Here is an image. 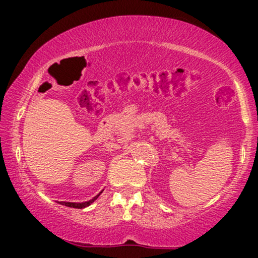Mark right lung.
<instances>
[{
	"instance_id": "obj_1",
	"label": "right lung",
	"mask_w": 258,
	"mask_h": 258,
	"mask_svg": "<svg viewBox=\"0 0 258 258\" xmlns=\"http://www.w3.org/2000/svg\"><path fill=\"white\" fill-rule=\"evenodd\" d=\"M100 193H102V191H100ZM100 193L98 195H96V197H94L93 199H91V200H88V201H85V203H67V201H60V203H59V204H61V205H65V206H68V207H74V209H85V207L90 206L94 200H97V198L99 197Z\"/></svg>"
}]
</instances>
